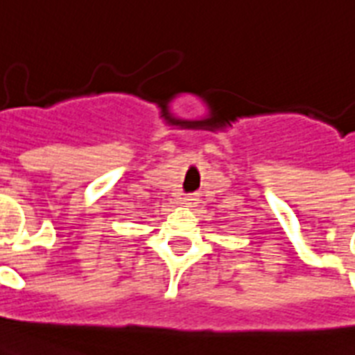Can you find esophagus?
I'll use <instances>...</instances> for the list:
<instances>
[{
  "label": "esophagus",
  "instance_id": "1",
  "mask_svg": "<svg viewBox=\"0 0 355 355\" xmlns=\"http://www.w3.org/2000/svg\"><path fill=\"white\" fill-rule=\"evenodd\" d=\"M181 203H183L184 207H196V205H198V198H196V196H184V198L181 199Z\"/></svg>",
  "mask_w": 355,
  "mask_h": 355
}]
</instances>
